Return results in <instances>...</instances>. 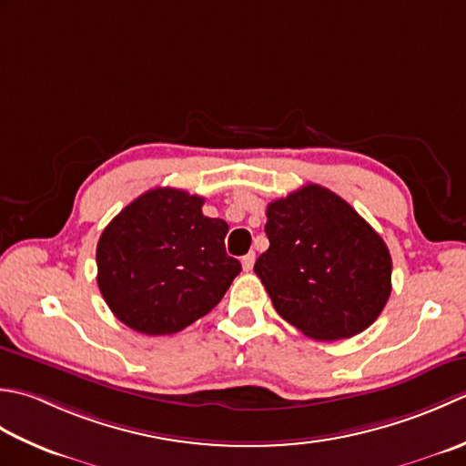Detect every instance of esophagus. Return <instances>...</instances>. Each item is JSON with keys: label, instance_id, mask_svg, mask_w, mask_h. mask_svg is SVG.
<instances>
[{"label": "esophagus", "instance_id": "obj_1", "mask_svg": "<svg viewBox=\"0 0 466 466\" xmlns=\"http://www.w3.org/2000/svg\"><path fill=\"white\" fill-rule=\"evenodd\" d=\"M241 265H243L245 271H251L253 265H255V253L249 251L247 255H243V258H241Z\"/></svg>", "mask_w": 466, "mask_h": 466}]
</instances>
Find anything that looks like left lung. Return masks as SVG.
Returning a JSON list of instances; mask_svg holds the SVG:
<instances>
[{"instance_id":"1","label":"left lung","mask_w":466,"mask_h":466,"mask_svg":"<svg viewBox=\"0 0 466 466\" xmlns=\"http://www.w3.org/2000/svg\"><path fill=\"white\" fill-rule=\"evenodd\" d=\"M269 249L255 261L279 316L313 339H344L382 313L390 251L344 198L306 185L268 205Z\"/></svg>"}]
</instances>
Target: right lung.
Here are the masks:
<instances>
[{
    "instance_id": "right-lung-1",
    "label": "right lung",
    "mask_w": 466,
    "mask_h": 466,
    "mask_svg": "<svg viewBox=\"0 0 466 466\" xmlns=\"http://www.w3.org/2000/svg\"><path fill=\"white\" fill-rule=\"evenodd\" d=\"M205 198L157 187L135 198L102 231L98 288L122 324L167 336L207 316L239 275L225 251L229 225L203 215Z\"/></svg>"
}]
</instances>
